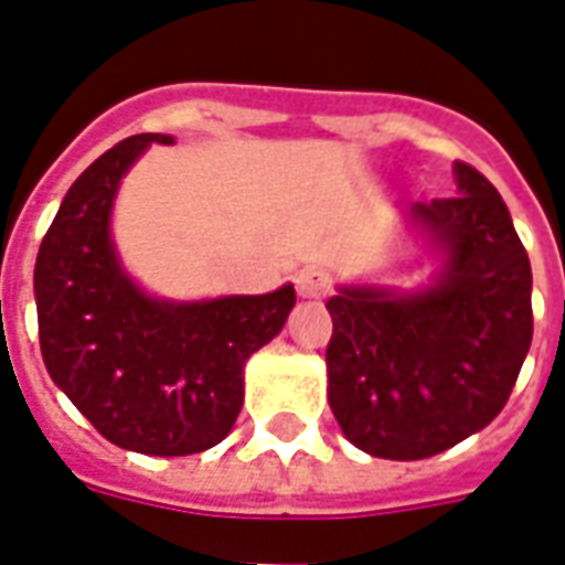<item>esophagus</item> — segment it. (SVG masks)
<instances>
[{
    "label": "esophagus",
    "instance_id": "1",
    "mask_svg": "<svg viewBox=\"0 0 565 565\" xmlns=\"http://www.w3.org/2000/svg\"><path fill=\"white\" fill-rule=\"evenodd\" d=\"M328 291H331V277H328V274H322V270L310 267V270L298 274L300 298H324Z\"/></svg>",
    "mask_w": 565,
    "mask_h": 565
}]
</instances>
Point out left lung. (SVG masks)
<instances>
[{
    "label": "left lung",
    "mask_w": 565,
    "mask_h": 565,
    "mask_svg": "<svg viewBox=\"0 0 565 565\" xmlns=\"http://www.w3.org/2000/svg\"><path fill=\"white\" fill-rule=\"evenodd\" d=\"M457 195L415 201L443 270L434 286L340 288L328 403L345 439L373 457L422 460L502 413L533 340V270L509 207L484 174L455 162Z\"/></svg>",
    "instance_id": "left-lung-1"
}]
</instances>
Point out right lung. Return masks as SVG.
Returning a JSON list of instances; mask_svg holds the SVG:
<instances>
[{
  "label": "right lung",
  "instance_id": "1",
  "mask_svg": "<svg viewBox=\"0 0 565 565\" xmlns=\"http://www.w3.org/2000/svg\"><path fill=\"white\" fill-rule=\"evenodd\" d=\"M131 135L65 192L35 258L44 367L108 443L180 457L222 443L243 406V364L270 343L295 288L171 303L147 298L114 253L110 207L122 174L150 143Z\"/></svg>",
  "mask_w": 565,
  "mask_h": 565
}]
</instances>
